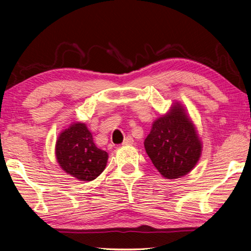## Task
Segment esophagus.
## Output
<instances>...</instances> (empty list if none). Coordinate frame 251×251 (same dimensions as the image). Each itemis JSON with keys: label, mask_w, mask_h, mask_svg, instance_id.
<instances>
[{"label": "esophagus", "mask_w": 251, "mask_h": 251, "mask_svg": "<svg viewBox=\"0 0 251 251\" xmlns=\"http://www.w3.org/2000/svg\"><path fill=\"white\" fill-rule=\"evenodd\" d=\"M133 138L130 137V136H127V137L124 139V142H123V145H131L133 144Z\"/></svg>", "instance_id": "obj_1"}]
</instances>
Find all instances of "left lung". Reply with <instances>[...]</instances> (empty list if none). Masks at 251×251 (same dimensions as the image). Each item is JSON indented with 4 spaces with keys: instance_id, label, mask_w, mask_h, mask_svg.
I'll return each mask as SVG.
<instances>
[{
    "instance_id": "left-lung-1",
    "label": "left lung",
    "mask_w": 251,
    "mask_h": 251,
    "mask_svg": "<svg viewBox=\"0 0 251 251\" xmlns=\"http://www.w3.org/2000/svg\"><path fill=\"white\" fill-rule=\"evenodd\" d=\"M144 145L151 163L167 179H176L192 172L202 151L196 126L179 101L152 122Z\"/></svg>"
}]
</instances>
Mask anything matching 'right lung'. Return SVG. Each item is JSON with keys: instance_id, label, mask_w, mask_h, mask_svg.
<instances>
[{"instance_id": "add662e5", "label": "right lung", "mask_w": 251, "mask_h": 251, "mask_svg": "<svg viewBox=\"0 0 251 251\" xmlns=\"http://www.w3.org/2000/svg\"><path fill=\"white\" fill-rule=\"evenodd\" d=\"M55 156L61 168L80 181H92L106 167L108 154L97 147L84 123H72L59 133Z\"/></svg>"}]
</instances>
